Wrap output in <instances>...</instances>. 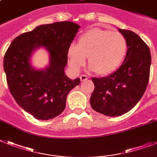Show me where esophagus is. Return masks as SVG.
Here are the masks:
<instances>
[{
  "instance_id": "34e87169",
  "label": "esophagus",
  "mask_w": 157,
  "mask_h": 157,
  "mask_svg": "<svg viewBox=\"0 0 157 157\" xmlns=\"http://www.w3.org/2000/svg\"><path fill=\"white\" fill-rule=\"evenodd\" d=\"M88 79V77L86 75H80V80H81L82 82L83 81H86V80Z\"/></svg>"
}]
</instances>
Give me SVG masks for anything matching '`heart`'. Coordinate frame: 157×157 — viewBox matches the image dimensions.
<instances>
[{
  "instance_id": "b5f03b06",
  "label": "heart",
  "mask_w": 157,
  "mask_h": 157,
  "mask_svg": "<svg viewBox=\"0 0 157 157\" xmlns=\"http://www.w3.org/2000/svg\"><path fill=\"white\" fill-rule=\"evenodd\" d=\"M127 49L126 39L122 34L94 28L82 35L78 45L70 46L68 63L74 71L78 72L85 64L86 57H88L90 70L105 75L121 65Z\"/></svg>"
}]
</instances>
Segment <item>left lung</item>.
Here are the masks:
<instances>
[{"instance_id": "obj_1", "label": "left lung", "mask_w": 157, "mask_h": 157, "mask_svg": "<svg viewBox=\"0 0 157 157\" xmlns=\"http://www.w3.org/2000/svg\"><path fill=\"white\" fill-rule=\"evenodd\" d=\"M128 49L120 67L107 77L93 78L94 90L90 99L96 112L117 117L132 109L143 96L149 80V48L132 31L118 29Z\"/></svg>"}]
</instances>
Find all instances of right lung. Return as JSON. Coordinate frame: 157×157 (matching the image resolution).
I'll return each mask as SVG.
<instances>
[{
  "label": "right lung",
  "mask_w": 157,
  "mask_h": 157,
  "mask_svg": "<svg viewBox=\"0 0 157 157\" xmlns=\"http://www.w3.org/2000/svg\"><path fill=\"white\" fill-rule=\"evenodd\" d=\"M79 25L71 21L40 25L15 38L4 57V70L10 93L20 106L36 119L57 117L66 107L69 92L79 85L64 73L67 53ZM44 46L50 54L46 69L35 70L29 60L35 49Z\"/></svg>",
  "instance_id": "1"
}]
</instances>
